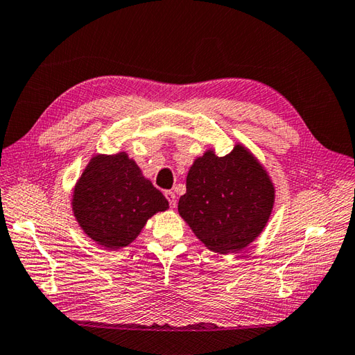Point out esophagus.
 <instances>
[{
	"label": "esophagus",
	"instance_id": "esophagus-1",
	"mask_svg": "<svg viewBox=\"0 0 355 355\" xmlns=\"http://www.w3.org/2000/svg\"><path fill=\"white\" fill-rule=\"evenodd\" d=\"M164 196H166V200L169 201L171 209H175V205H177V196H175V193L171 192V191H166V192H164Z\"/></svg>",
	"mask_w": 355,
	"mask_h": 355
}]
</instances>
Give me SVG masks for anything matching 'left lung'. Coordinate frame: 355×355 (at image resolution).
<instances>
[{"label":"left lung","mask_w":355,"mask_h":355,"mask_svg":"<svg viewBox=\"0 0 355 355\" xmlns=\"http://www.w3.org/2000/svg\"><path fill=\"white\" fill-rule=\"evenodd\" d=\"M275 202L265 166L242 144L218 157L207 150L187 172L178 213L210 251L243 250L260 236Z\"/></svg>","instance_id":"1"}]
</instances>
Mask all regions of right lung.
<instances>
[{
	"instance_id": "right-lung-1",
	"label": "right lung",
	"mask_w": 355,
	"mask_h": 355,
	"mask_svg": "<svg viewBox=\"0 0 355 355\" xmlns=\"http://www.w3.org/2000/svg\"><path fill=\"white\" fill-rule=\"evenodd\" d=\"M72 211L81 230L105 250H121L142 232L155 213L169 209L127 153L95 154L72 193Z\"/></svg>"
}]
</instances>
